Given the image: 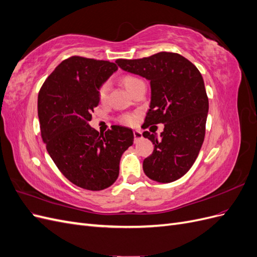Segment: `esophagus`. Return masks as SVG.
I'll list each match as a JSON object with an SVG mask.
<instances>
[{"mask_svg":"<svg viewBox=\"0 0 257 257\" xmlns=\"http://www.w3.org/2000/svg\"><path fill=\"white\" fill-rule=\"evenodd\" d=\"M133 134H134V138H135V141H137V139H141V138L143 137V133H142L141 131H138V130L134 131V132H133Z\"/></svg>","mask_w":257,"mask_h":257,"instance_id":"esophagus-1","label":"esophagus"}]
</instances>
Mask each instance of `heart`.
Returning <instances> with one entry per match:
<instances>
[{"label": "heart", "mask_w": 257, "mask_h": 257, "mask_svg": "<svg viewBox=\"0 0 257 257\" xmlns=\"http://www.w3.org/2000/svg\"><path fill=\"white\" fill-rule=\"evenodd\" d=\"M122 82H123L124 87H125V89L128 92H131V90L135 88L138 83L144 82V81L142 79H139L138 77L127 75L125 77H123ZM109 88H110V85H109V82H108V81L104 82L102 85H100L99 89H98V97H99L100 100L106 99L108 92H109ZM121 121L123 123L128 124V125H132V124H134L136 122V116L134 114H124V115L121 116Z\"/></svg>", "instance_id": "b5f03b06"}]
</instances>
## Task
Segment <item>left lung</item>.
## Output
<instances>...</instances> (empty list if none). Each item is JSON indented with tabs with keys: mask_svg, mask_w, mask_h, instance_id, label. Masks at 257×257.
I'll list each match as a JSON object with an SVG mask.
<instances>
[{
	"mask_svg": "<svg viewBox=\"0 0 257 257\" xmlns=\"http://www.w3.org/2000/svg\"><path fill=\"white\" fill-rule=\"evenodd\" d=\"M123 71L150 81L151 103L145 128L164 124L161 137L146 131L154 150L144 160L145 174L154 181L169 183L189 172L203 146L209 110L203 76L188 59L162 51L151 57L115 61Z\"/></svg>",
	"mask_w": 257,
	"mask_h": 257,
	"instance_id": "1",
	"label": "left lung"
}]
</instances>
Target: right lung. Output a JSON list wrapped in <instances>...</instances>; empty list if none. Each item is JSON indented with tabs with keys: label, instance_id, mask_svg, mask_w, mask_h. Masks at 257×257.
I'll return each mask as SVG.
<instances>
[{
	"label": "right lung",
	"instance_id": "obj_1",
	"mask_svg": "<svg viewBox=\"0 0 257 257\" xmlns=\"http://www.w3.org/2000/svg\"><path fill=\"white\" fill-rule=\"evenodd\" d=\"M118 69L109 61L71 57L56 67L38 93L43 142L60 172L79 188L100 191L119 176L123 152L133 145L128 127L105 134L89 125L98 106V89Z\"/></svg>",
	"mask_w": 257,
	"mask_h": 257
}]
</instances>
